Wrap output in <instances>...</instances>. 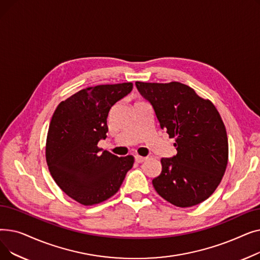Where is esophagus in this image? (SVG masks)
<instances>
[{
  "instance_id": "1",
  "label": "esophagus",
  "mask_w": 260,
  "mask_h": 260,
  "mask_svg": "<svg viewBox=\"0 0 260 260\" xmlns=\"http://www.w3.org/2000/svg\"><path fill=\"white\" fill-rule=\"evenodd\" d=\"M147 159V157H142V156H139V155H136L135 156V161L138 162V163H141L143 161H145Z\"/></svg>"
}]
</instances>
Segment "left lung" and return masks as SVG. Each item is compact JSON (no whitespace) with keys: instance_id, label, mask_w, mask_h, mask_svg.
<instances>
[{"instance_id":"left-lung-1","label":"left lung","mask_w":260,"mask_h":260,"mask_svg":"<svg viewBox=\"0 0 260 260\" xmlns=\"http://www.w3.org/2000/svg\"><path fill=\"white\" fill-rule=\"evenodd\" d=\"M136 86L152 104L160 127L176 141L177 155L161 159V174L153 179L156 192L179 208L201 203L215 192L228 166V136L219 113L180 82H136Z\"/></svg>"}]
</instances>
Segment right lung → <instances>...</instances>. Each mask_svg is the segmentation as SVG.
<instances>
[{
    "label": "right lung",
    "mask_w": 260,
    "mask_h": 260,
    "mask_svg": "<svg viewBox=\"0 0 260 260\" xmlns=\"http://www.w3.org/2000/svg\"><path fill=\"white\" fill-rule=\"evenodd\" d=\"M133 89L132 82L82 89L62 101L51 118L46 161L63 192L83 206L114 196L133 168L134 157H117L98 147L106 138L112 106Z\"/></svg>",
    "instance_id": "1"
}]
</instances>
